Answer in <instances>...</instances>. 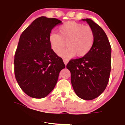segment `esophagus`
<instances>
[{
  "instance_id": "obj_1",
  "label": "esophagus",
  "mask_w": 125,
  "mask_h": 125,
  "mask_svg": "<svg viewBox=\"0 0 125 125\" xmlns=\"http://www.w3.org/2000/svg\"><path fill=\"white\" fill-rule=\"evenodd\" d=\"M68 62H69V60H68V59H63V62H64V63H65V65H67V63H68Z\"/></svg>"
}]
</instances>
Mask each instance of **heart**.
Segmentation results:
<instances>
[{
	"mask_svg": "<svg viewBox=\"0 0 125 125\" xmlns=\"http://www.w3.org/2000/svg\"><path fill=\"white\" fill-rule=\"evenodd\" d=\"M59 32H51L49 42L56 54L62 50L67 42L68 47L59 54L60 57L70 59L77 54L83 57L90 51L94 45V34L91 28L74 21L67 22L59 28Z\"/></svg>",
	"mask_w": 125,
	"mask_h": 125,
	"instance_id": "1",
	"label": "heart"
}]
</instances>
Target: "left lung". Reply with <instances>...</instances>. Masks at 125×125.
<instances>
[{
  "mask_svg": "<svg viewBox=\"0 0 125 125\" xmlns=\"http://www.w3.org/2000/svg\"><path fill=\"white\" fill-rule=\"evenodd\" d=\"M82 21H86L94 32V45L83 57L71 60L66 68L71 72L72 86L77 95L91 100L99 97L108 83L111 47L106 34L99 25L89 19Z\"/></svg>",
  "mask_w": 125,
  "mask_h": 125,
  "instance_id": "left-lung-1",
  "label": "left lung"
}]
</instances>
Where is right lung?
<instances>
[{
	"mask_svg": "<svg viewBox=\"0 0 125 125\" xmlns=\"http://www.w3.org/2000/svg\"><path fill=\"white\" fill-rule=\"evenodd\" d=\"M61 23L59 19L42 16L20 37L14 55L15 77L22 91L31 97L47 96L54 88L60 71L65 68L49 42L52 29Z\"/></svg>",
	"mask_w": 125,
	"mask_h": 125,
	"instance_id": "1",
	"label": "right lung"
}]
</instances>
